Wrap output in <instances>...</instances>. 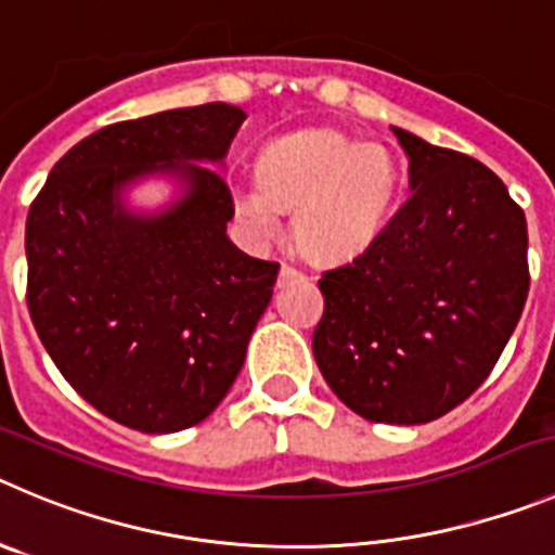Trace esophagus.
<instances>
[{
	"label": "esophagus",
	"mask_w": 555,
	"mask_h": 555,
	"mask_svg": "<svg viewBox=\"0 0 555 555\" xmlns=\"http://www.w3.org/2000/svg\"><path fill=\"white\" fill-rule=\"evenodd\" d=\"M298 276H301V273L295 271L293 266H287V262L279 268V284H287V282H293V279H298Z\"/></svg>",
	"instance_id": "1"
}]
</instances>
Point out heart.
<instances>
[{"mask_svg":"<svg viewBox=\"0 0 555 555\" xmlns=\"http://www.w3.org/2000/svg\"><path fill=\"white\" fill-rule=\"evenodd\" d=\"M397 191L400 164L386 144L318 128L268 144L257 183H237L232 207L257 237L276 235L279 210H293L295 248L314 262H341L380 237Z\"/></svg>","mask_w":555,"mask_h":555,"instance_id":"1","label":"heart"}]
</instances>
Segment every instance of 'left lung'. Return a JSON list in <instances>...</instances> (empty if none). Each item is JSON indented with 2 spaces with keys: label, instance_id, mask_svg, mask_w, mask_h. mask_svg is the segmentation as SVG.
Wrapping results in <instances>:
<instances>
[{
  "label": "left lung",
  "instance_id": "obj_1",
  "mask_svg": "<svg viewBox=\"0 0 555 555\" xmlns=\"http://www.w3.org/2000/svg\"><path fill=\"white\" fill-rule=\"evenodd\" d=\"M411 199L375 243L320 279V372L370 422L427 424L468 400L528 295L526 216L485 164L391 128Z\"/></svg>",
  "mask_w": 555,
  "mask_h": 555
}]
</instances>
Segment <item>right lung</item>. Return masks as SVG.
Segmentation results:
<instances>
[{
    "mask_svg": "<svg viewBox=\"0 0 555 555\" xmlns=\"http://www.w3.org/2000/svg\"><path fill=\"white\" fill-rule=\"evenodd\" d=\"M230 103L114 122L67 150L27 216V304L43 348L92 408L139 433H178L219 408L271 304L276 262L227 235ZM167 179L172 203L127 191Z\"/></svg>",
    "mask_w": 555,
    "mask_h": 555,
    "instance_id": "obj_1",
    "label": "right lung"
}]
</instances>
